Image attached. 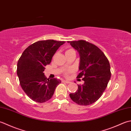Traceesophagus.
<instances>
[{
    "instance_id": "obj_1",
    "label": "esophagus",
    "mask_w": 131,
    "mask_h": 131,
    "mask_svg": "<svg viewBox=\"0 0 131 131\" xmlns=\"http://www.w3.org/2000/svg\"><path fill=\"white\" fill-rule=\"evenodd\" d=\"M63 82H66V83H67V84L70 83V81H68V80H63Z\"/></svg>"
}]
</instances>
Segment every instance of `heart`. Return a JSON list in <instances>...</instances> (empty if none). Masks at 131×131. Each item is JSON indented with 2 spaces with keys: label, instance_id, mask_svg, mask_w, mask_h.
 <instances>
[{
  "label": "heart",
  "instance_id": "b5f03b06",
  "mask_svg": "<svg viewBox=\"0 0 131 131\" xmlns=\"http://www.w3.org/2000/svg\"><path fill=\"white\" fill-rule=\"evenodd\" d=\"M69 50H67V51H69ZM71 71H72L71 70L69 71H68V72H71ZM68 72H66V76H67V75H68Z\"/></svg>",
  "mask_w": 131,
  "mask_h": 131
}]
</instances>
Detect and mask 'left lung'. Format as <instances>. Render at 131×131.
<instances>
[{"mask_svg":"<svg viewBox=\"0 0 131 131\" xmlns=\"http://www.w3.org/2000/svg\"><path fill=\"white\" fill-rule=\"evenodd\" d=\"M80 55V73L84 83L69 96L79 105H89L102 95L111 78L110 66L107 58L99 48L83 40L68 41Z\"/></svg>","mask_w":131,"mask_h":131,"instance_id":"left-lung-1","label":"left lung"}]
</instances>
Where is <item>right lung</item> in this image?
<instances>
[{"mask_svg":"<svg viewBox=\"0 0 131 131\" xmlns=\"http://www.w3.org/2000/svg\"><path fill=\"white\" fill-rule=\"evenodd\" d=\"M64 41L46 40L36 42L28 46L18 59L17 74L20 84L28 97L37 102L43 103L51 98L60 80L47 79L45 67Z\"/></svg>","mask_w":131,"mask_h":131,"instance_id":"right-lung-1","label":"right lung"}]
</instances>
